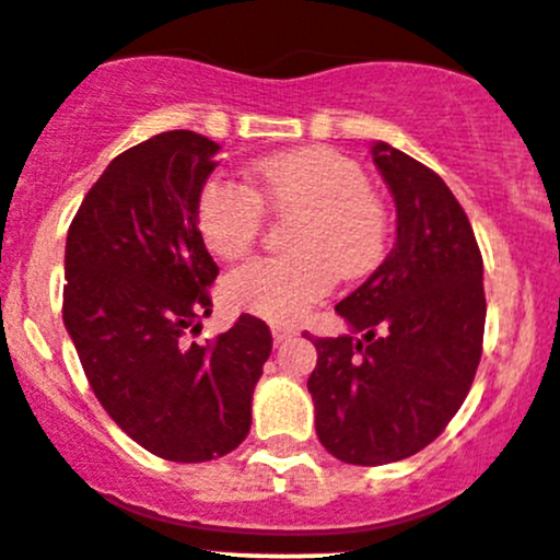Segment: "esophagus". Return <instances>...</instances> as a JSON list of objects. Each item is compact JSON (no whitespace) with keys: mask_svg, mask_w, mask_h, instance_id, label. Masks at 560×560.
Returning <instances> with one entry per match:
<instances>
[{"mask_svg":"<svg viewBox=\"0 0 560 560\" xmlns=\"http://www.w3.org/2000/svg\"><path fill=\"white\" fill-rule=\"evenodd\" d=\"M293 328H285V326H272V339H275V345H282V342H288V339L293 337Z\"/></svg>","mask_w":560,"mask_h":560,"instance_id":"34e87169","label":"esophagus"}]
</instances>
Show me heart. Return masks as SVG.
<instances>
[{
	"label": "heart",
	"instance_id": "obj_1",
	"mask_svg": "<svg viewBox=\"0 0 560 560\" xmlns=\"http://www.w3.org/2000/svg\"><path fill=\"white\" fill-rule=\"evenodd\" d=\"M261 199L280 210H304L293 229L296 253L261 258L229 275L226 296L242 313L299 323L345 278L372 272L385 253V212L369 194L359 164L326 148L280 153L250 166ZM250 188L215 175L196 199V226L218 258L237 261L261 229V201Z\"/></svg>",
	"mask_w": 560,
	"mask_h": 560
}]
</instances>
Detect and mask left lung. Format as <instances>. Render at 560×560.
Returning a JSON list of instances; mask_svg holds the SVG:
<instances>
[{
	"label": "left lung",
	"instance_id": "8db88e82",
	"mask_svg": "<svg viewBox=\"0 0 560 560\" xmlns=\"http://www.w3.org/2000/svg\"><path fill=\"white\" fill-rule=\"evenodd\" d=\"M396 205V242L337 304L348 331L315 337L307 380L315 431L334 458L380 466L442 434L475 380L486 331L482 256L436 172L377 140L369 148Z\"/></svg>",
	"mask_w": 560,
	"mask_h": 560
}]
</instances>
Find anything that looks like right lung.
I'll return each mask as SVG.
<instances>
[{"label":"right lung","instance_id":"right-lung-1","mask_svg":"<svg viewBox=\"0 0 560 560\" xmlns=\"http://www.w3.org/2000/svg\"><path fill=\"white\" fill-rule=\"evenodd\" d=\"M218 151L180 129L120 153L85 194L65 250V326L96 399L137 445L177 464L240 447L272 353L253 315L191 339L218 278L196 226Z\"/></svg>","mask_w":560,"mask_h":560}]
</instances>
